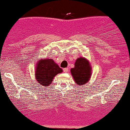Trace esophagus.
I'll return each mask as SVG.
<instances>
[{
	"mask_svg": "<svg viewBox=\"0 0 130 130\" xmlns=\"http://www.w3.org/2000/svg\"><path fill=\"white\" fill-rule=\"evenodd\" d=\"M63 71H64V72H65V73L68 72V68L63 69Z\"/></svg>",
	"mask_w": 130,
	"mask_h": 130,
	"instance_id": "obj_1",
	"label": "esophagus"
}]
</instances>
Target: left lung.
I'll return each mask as SVG.
<instances>
[{
  "mask_svg": "<svg viewBox=\"0 0 130 130\" xmlns=\"http://www.w3.org/2000/svg\"><path fill=\"white\" fill-rule=\"evenodd\" d=\"M70 72L74 82L80 86L86 84L89 80L92 74V67L88 60L80 57L76 60L74 67L71 69Z\"/></svg>",
  "mask_w": 130,
  "mask_h": 130,
  "instance_id": "1",
  "label": "left lung"
}]
</instances>
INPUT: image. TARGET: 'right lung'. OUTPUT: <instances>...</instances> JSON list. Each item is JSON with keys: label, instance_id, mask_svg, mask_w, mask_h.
Returning a JSON list of instances; mask_svg holds the SVG:
<instances>
[{"label": "right lung", "instance_id": "add662e5", "mask_svg": "<svg viewBox=\"0 0 130 130\" xmlns=\"http://www.w3.org/2000/svg\"><path fill=\"white\" fill-rule=\"evenodd\" d=\"M63 70L51 58L39 60L35 69V79L41 86L47 87L53 82L57 74L62 73Z\"/></svg>", "mask_w": 130, "mask_h": 130}]
</instances>
